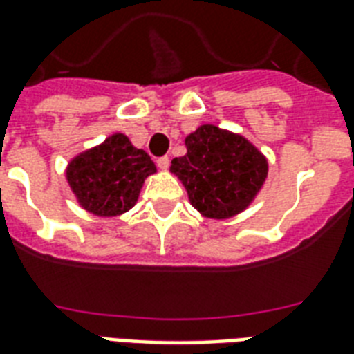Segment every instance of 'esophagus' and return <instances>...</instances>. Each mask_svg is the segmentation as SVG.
I'll use <instances>...</instances> for the list:
<instances>
[{"label": "esophagus", "mask_w": 354, "mask_h": 354, "mask_svg": "<svg viewBox=\"0 0 354 354\" xmlns=\"http://www.w3.org/2000/svg\"><path fill=\"white\" fill-rule=\"evenodd\" d=\"M156 165L160 167L161 171H167V169H169V165H171L169 156H161V158H158V160H156Z\"/></svg>", "instance_id": "obj_1"}]
</instances>
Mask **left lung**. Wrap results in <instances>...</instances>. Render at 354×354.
<instances>
[{
  "mask_svg": "<svg viewBox=\"0 0 354 354\" xmlns=\"http://www.w3.org/2000/svg\"><path fill=\"white\" fill-rule=\"evenodd\" d=\"M187 154L171 171L187 189L194 209L207 218H230L246 209L266 180L268 163L248 139L204 124L187 136Z\"/></svg>",
  "mask_w": 354,
  "mask_h": 354,
  "instance_id": "8db88e82",
  "label": "left lung"
}]
</instances>
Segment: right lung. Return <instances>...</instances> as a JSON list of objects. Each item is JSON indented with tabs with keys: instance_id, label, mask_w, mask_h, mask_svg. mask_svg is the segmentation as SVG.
Wrapping results in <instances>:
<instances>
[{
	"instance_id": "right-lung-1",
	"label": "right lung",
	"mask_w": 354,
	"mask_h": 354,
	"mask_svg": "<svg viewBox=\"0 0 354 354\" xmlns=\"http://www.w3.org/2000/svg\"><path fill=\"white\" fill-rule=\"evenodd\" d=\"M152 172L156 165L150 156L136 149L127 136L113 133L69 163L68 182L84 209L115 216L136 204L145 178Z\"/></svg>"
}]
</instances>
